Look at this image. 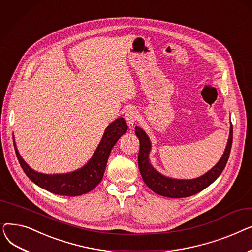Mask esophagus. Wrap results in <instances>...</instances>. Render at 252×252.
Instances as JSON below:
<instances>
[{"instance_id": "1", "label": "esophagus", "mask_w": 252, "mask_h": 252, "mask_svg": "<svg viewBox=\"0 0 252 252\" xmlns=\"http://www.w3.org/2000/svg\"><path fill=\"white\" fill-rule=\"evenodd\" d=\"M125 117H126V123H127V125L131 127V126H133L136 124V122L138 121L139 114H138V112H137L136 110L129 109V110H127V111L126 112Z\"/></svg>"}]
</instances>
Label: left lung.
<instances>
[{
	"instance_id": "left-lung-1",
	"label": "left lung",
	"mask_w": 252,
	"mask_h": 252,
	"mask_svg": "<svg viewBox=\"0 0 252 252\" xmlns=\"http://www.w3.org/2000/svg\"><path fill=\"white\" fill-rule=\"evenodd\" d=\"M135 133L140 141V151L138 156V164L144 183L156 194L169 198L189 197L207 188L222 173L226 166L233 142V126H230V135L227 147L220 161L208 170L203 176L192 180L171 179L161 175L149 162V153L151 150V142L145 131L139 127H135Z\"/></svg>"
}]
</instances>
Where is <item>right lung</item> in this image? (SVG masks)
Masks as SVG:
<instances>
[{"label": "right lung", "mask_w": 252, "mask_h": 252, "mask_svg": "<svg viewBox=\"0 0 252 252\" xmlns=\"http://www.w3.org/2000/svg\"><path fill=\"white\" fill-rule=\"evenodd\" d=\"M126 130L127 125L125 118L119 117L115 119L105 129L101 142L89 162L72 173L61 175H46L33 170L22 159L17 150L14 137L13 143L17 159L25 175L38 187L57 195L79 196L92 191L102 181L111 149Z\"/></svg>", "instance_id": "obj_1"}]
</instances>
